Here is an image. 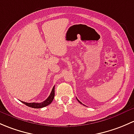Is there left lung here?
<instances>
[{
  "label": "left lung",
  "instance_id": "8db88e82",
  "mask_svg": "<svg viewBox=\"0 0 134 134\" xmlns=\"http://www.w3.org/2000/svg\"><path fill=\"white\" fill-rule=\"evenodd\" d=\"M77 100H78V101H79V103H81V104H82V103H81V101H80V100H78V99H77ZM83 105H84V104H83Z\"/></svg>",
  "mask_w": 134,
  "mask_h": 134
}]
</instances>
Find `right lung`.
Instances as JSON below:
<instances>
[{
	"instance_id": "obj_1",
	"label": "right lung",
	"mask_w": 134,
	"mask_h": 134,
	"mask_svg": "<svg viewBox=\"0 0 134 134\" xmlns=\"http://www.w3.org/2000/svg\"><path fill=\"white\" fill-rule=\"evenodd\" d=\"M55 96V86H53V88H52V90L51 92V93L49 94V97H48L44 101L42 102V103H26V102L21 101L23 104H26V106L29 107H31V108H43V107H46V106L49 105V104L52 103V102L53 101V98H54Z\"/></svg>"
}]
</instances>
